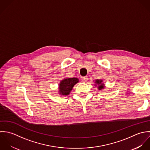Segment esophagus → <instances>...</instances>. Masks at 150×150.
Instances as JSON below:
<instances>
[{
	"label": "esophagus",
	"instance_id": "obj_1",
	"mask_svg": "<svg viewBox=\"0 0 150 150\" xmlns=\"http://www.w3.org/2000/svg\"><path fill=\"white\" fill-rule=\"evenodd\" d=\"M88 80V78L87 76L82 77V82H86Z\"/></svg>",
	"mask_w": 150,
	"mask_h": 150
}]
</instances>
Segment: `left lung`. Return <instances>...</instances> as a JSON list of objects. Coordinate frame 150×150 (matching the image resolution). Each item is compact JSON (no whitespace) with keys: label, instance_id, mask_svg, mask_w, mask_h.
Masks as SVG:
<instances>
[{"label":"left lung","instance_id":"obj_1","mask_svg":"<svg viewBox=\"0 0 150 150\" xmlns=\"http://www.w3.org/2000/svg\"><path fill=\"white\" fill-rule=\"evenodd\" d=\"M95 83H96V84L99 85V86L98 88V90H101L104 88V84L102 83V81L101 80H96Z\"/></svg>","mask_w":150,"mask_h":150}]
</instances>
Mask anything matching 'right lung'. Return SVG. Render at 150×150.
<instances>
[{
	"instance_id": "1",
	"label": "right lung",
	"mask_w": 150,
	"mask_h": 150,
	"mask_svg": "<svg viewBox=\"0 0 150 150\" xmlns=\"http://www.w3.org/2000/svg\"><path fill=\"white\" fill-rule=\"evenodd\" d=\"M79 82V80L76 78H67L62 80L60 82L59 91L60 94L67 96L69 94V92L73 88L74 86Z\"/></svg>"
}]
</instances>
